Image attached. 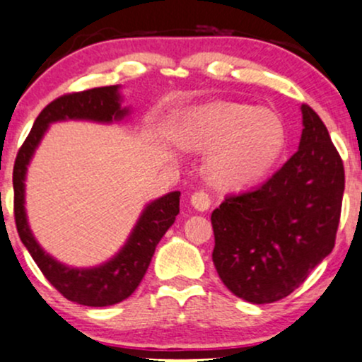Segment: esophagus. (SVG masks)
<instances>
[{
	"instance_id": "esophagus-1",
	"label": "esophagus",
	"mask_w": 362,
	"mask_h": 362,
	"mask_svg": "<svg viewBox=\"0 0 362 362\" xmlns=\"http://www.w3.org/2000/svg\"><path fill=\"white\" fill-rule=\"evenodd\" d=\"M190 202L197 211H207L211 207V197L206 190H195V192L190 195Z\"/></svg>"
}]
</instances>
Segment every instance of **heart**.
Returning a JSON list of instances; mask_svg holds the SVG:
<instances>
[{
    "mask_svg": "<svg viewBox=\"0 0 362 362\" xmlns=\"http://www.w3.org/2000/svg\"><path fill=\"white\" fill-rule=\"evenodd\" d=\"M182 139L187 148L213 149L207 168L216 184L242 187L259 180L276 165L286 131L276 112L216 100L192 112Z\"/></svg>",
    "mask_w": 362,
    "mask_h": 362,
    "instance_id": "b5f03b06",
    "label": "heart"
}]
</instances>
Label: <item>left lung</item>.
<instances>
[{
  "label": "left lung",
  "mask_w": 362,
  "mask_h": 362,
  "mask_svg": "<svg viewBox=\"0 0 362 362\" xmlns=\"http://www.w3.org/2000/svg\"><path fill=\"white\" fill-rule=\"evenodd\" d=\"M300 149L253 190L226 195L211 214L213 262L235 296L264 305L289 296L332 252L344 163L325 124L303 103Z\"/></svg>",
  "instance_id": "left-lung-1"
}]
</instances>
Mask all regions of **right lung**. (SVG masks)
Here are the masks:
<instances>
[{"label":"right lung","mask_w":362,"mask_h":362,"mask_svg":"<svg viewBox=\"0 0 362 362\" xmlns=\"http://www.w3.org/2000/svg\"><path fill=\"white\" fill-rule=\"evenodd\" d=\"M127 114L120 109L117 86H102L85 91H73L56 98L40 112L34 127L18 149L13 167V213L20 240L44 277L66 300L85 306H110L134 293L143 281L153 253L161 236L167 233L178 214L180 192H170L151 202L136 224L126 247L110 262L95 269H69L49 257L28 230L23 207V178L34 149L51 122L62 119H90L98 122L122 119Z\"/></svg>","instance_id":"obj_1"}]
</instances>
